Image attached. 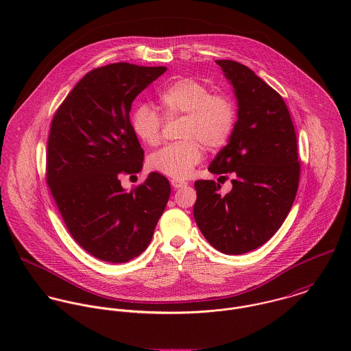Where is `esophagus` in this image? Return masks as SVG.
Returning a JSON list of instances; mask_svg holds the SVG:
<instances>
[{"label":"esophagus","mask_w":351,"mask_h":351,"mask_svg":"<svg viewBox=\"0 0 351 351\" xmlns=\"http://www.w3.org/2000/svg\"><path fill=\"white\" fill-rule=\"evenodd\" d=\"M170 184H171V186H173L174 189H180V188H184V186L188 185L185 181H180V180H171Z\"/></svg>","instance_id":"1"}]
</instances>
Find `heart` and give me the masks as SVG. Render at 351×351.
Returning a JSON list of instances; mask_svg holds the SVG:
<instances>
[{"mask_svg":"<svg viewBox=\"0 0 351 351\" xmlns=\"http://www.w3.org/2000/svg\"><path fill=\"white\" fill-rule=\"evenodd\" d=\"M158 104L165 117L185 116L178 143L167 145L149 159L152 170L167 177L186 178L202 158L201 143L216 150L223 147L235 127V105L223 95H212L200 81L182 77L158 93ZM135 135L147 146H156L162 135V119L146 104L138 105L131 114Z\"/></svg>","mask_w":351,"mask_h":351,"instance_id":"obj_1","label":"heart"}]
</instances>
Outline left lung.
I'll use <instances>...</instances> for the list:
<instances>
[{
	"mask_svg": "<svg viewBox=\"0 0 351 351\" xmlns=\"http://www.w3.org/2000/svg\"><path fill=\"white\" fill-rule=\"evenodd\" d=\"M234 86L238 120L210 162L213 174L234 176L221 196L215 181L195 182L193 216L216 250L239 255L261 247L282 226L299 188L296 131L284 99L247 66L216 60Z\"/></svg>",
	"mask_w": 351,
	"mask_h": 351,
	"instance_id": "8db88e82",
	"label": "left lung"
}]
</instances>
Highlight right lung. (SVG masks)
Wrapping results in <instances>:
<instances>
[{
	"instance_id": "1",
	"label": "right lung",
	"mask_w": 351,
	"mask_h": 351,
	"mask_svg": "<svg viewBox=\"0 0 351 351\" xmlns=\"http://www.w3.org/2000/svg\"><path fill=\"white\" fill-rule=\"evenodd\" d=\"M166 70L125 62L95 69L52 117L51 195L73 239L105 262H128L146 250L170 197L169 180L156 171L131 192L120 182L145 159L130 120L132 102Z\"/></svg>"
}]
</instances>
